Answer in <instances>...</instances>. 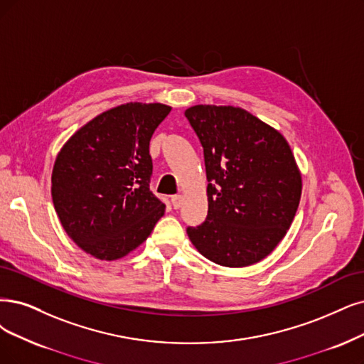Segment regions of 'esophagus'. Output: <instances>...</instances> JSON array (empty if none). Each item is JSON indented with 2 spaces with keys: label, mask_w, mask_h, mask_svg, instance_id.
<instances>
[{
  "label": "esophagus",
  "mask_w": 364,
  "mask_h": 364,
  "mask_svg": "<svg viewBox=\"0 0 364 364\" xmlns=\"http://www.w3.org/2000/svg\"><path fill=\"white\" fill-rule=\"evenodd\" d=\"M171 203H172V207H173L175 210H178V208L181 207V203H183V196H181V195H173V196L171 198Z\"/></svg>",
  "instance_id": "esophagus-1"
}]
</instances>
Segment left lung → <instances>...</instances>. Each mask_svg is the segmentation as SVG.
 I'll use <instances>...</instances> for the list:
<instances>
[{"mask_svg":"<svg viewBox=\"0 0 364 364\" xmlns=\"http://www.w3.org/2000/svg\"><path fill=\"white\" fill-rule=\"evenodd\" d=\"M186 118L204 148L208 214L187 228L199 253L223 267L270 255L297 213L301 175L282 134L241 107L196 105Z\"/></svg>","mask_w":364,"mask_h":364,"instance_id":"1","label":"left lung"}]
</instances>
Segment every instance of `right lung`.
<instances>
[{
	"label": "right lung",
	"mask_w": 364,
	"mask_h": 364,
	"mask_svg": "<svg viewBox=\"0 0 364 364\" xmlns=\"http://www.w3.org/2000/svg\"><path fill=\"white\" fill-rule=\"evenodd\" d=\"M171 112L126 103L80 127L52 171V200L75 243L97 259L126 257L151 234L165 204L150 191V139Z\"/></svg>",
	"instance_id": "add662e5"
}]
</instances>
